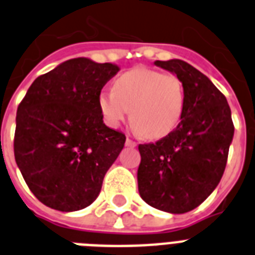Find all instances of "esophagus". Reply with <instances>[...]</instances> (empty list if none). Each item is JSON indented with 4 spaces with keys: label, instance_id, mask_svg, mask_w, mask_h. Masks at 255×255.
Instances as JSON below:
<instances>
[{
    "label": "esophagus",
    "instance_id": "esophagus-1",
    "mask_svg": "<svg viewBox=\"0 0 255 255\" xmlns=\"http://www.w3.org/2000/svg\"><path fill=\"white\" fill-rule=\"evenodd\" d=\"M126 145L131 146V148H134V146L137 145V144H136V141L131 140V138H127V140H126Z\"/></svg>",
    "mask_w": 255,
    "mask_h": 255
}]
</instances>
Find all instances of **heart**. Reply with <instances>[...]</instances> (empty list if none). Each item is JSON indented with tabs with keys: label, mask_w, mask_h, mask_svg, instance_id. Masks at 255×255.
Segmentation results:
<instances>
[{
	"label": "heart",
	"mask_w": 255,
	"mask_h": 255,
	"mask_svg": "<svg viewBox=\"0 0 255 255\" xmlns=\"http://www.w3.org/2000/svg\"><path fill=\"white\" fill-rule=\"evenodd\" d=\"M98 102L110 127H118L131 111L134 128L146 137L158 138L170 133L181 121L185 86L173 73L137 68L118 78L114 92L101 93Z\"/></svg>",
	"instance_id": "heart-1"
}]
</instances>
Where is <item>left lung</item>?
Listing matches in <instances>:
<instances>
[{
    "mask_svg": "<svg viewBox=\"0 0 255 255\" xmlns=\"http://www.w3.org/2000/svg\"><path fill=\"white\" fill-rule=\"evenodd\" d=\"M185 86L181 122L156 142L138 144V192L157 210L185 214L200 206L224 174L235 126L225 95L182 60L156 61Z\"/></svg>",
    "mask_w": 255,
    "mask_h": 255,
    "instance_id": "8db88e82",
    "label": "left lung"
}]
</instances>
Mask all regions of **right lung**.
Masks as SVG:
<instances>
[{"label":"right lung","mask_w":255,"mask_h":255,"mask_svg":"<svg viewBox=\"0 0 255 255\" xmlns=\"http://www.w3.org/2000/svg\"><path fill=\"white\" fill-rule=\"evenodd\" d=\"M117 65L78 57L32 82L16 111L14 156L27 186L53 210L90 206L126 134L103 123L102 88Z\"/></svg>","instance_id":"add662e5"}]
</instances>
